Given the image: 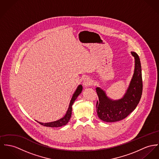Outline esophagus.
Returning a JSON list of instances; mask_svg holds the SVG:
<instances>
[{
	"mask_svg": "<svg viewBox=\"0 0 159 159\" xmlns=\"http://www.w3.org/2000/svg\"><path fill=\"white\" fill-rule=\"evenodd\" d=\"M91 84H92V81L89 77H86L84 79L83 85L85 87L89 86L91 85Z\"/></svg>",
	"mask_w": 159,
	"mask_h": 159,
	"instance_id": "1",
	"label": "esophagus"
}]
</instances>
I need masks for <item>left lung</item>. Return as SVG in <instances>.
<instances>
[{
	"instance_id": "obj_1",
	"label": "left lung",
	"mask_w": 159,
	"mask_h": 159,
	"mask_svg": "<svg viewBox=\"0 0 159 159\" xmlns=\"http://www.w3.org/2000/svg\"><path fill=\"white\" fill-rule=\"evenodd\" d=\"M131 53L134 57V71L123 97L119 100L111 99L103 89L96 88L98 98L96 103L98 116L104 122H114L126 118L135 109L142 97L143 82L141 63L138 54L133 51Z\"/></svg>"
}]
</instances>
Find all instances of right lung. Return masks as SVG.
Returning a JSON list of instances; mask_svg holds the SVG:
<instances>
[{
  "mask_svg": "<svg viewBox=\"0 0 159 159\" xmlns=\"http://www.w3.org/2000/svg\"><path fill=\"white\" fill-rule=\"evenodd\" d=\"M83 87L82 85H79L78 86V87L77 88L76 90L75 91L73 95V97L71 98V100L70 101V105H69V107L68 109L67 110L66 114L64 116V117H63L61 119L54 121V122H52L49 123H42L37 122L39 123H40L42 125H43L45 126H47V127H60L64 126L65 125H66L68 122H69L71 116V114H72V106L73 105L74 101L76 100L77 98L78 97V96L82 93Z\"/></svg>",
  "mask_w": 159,
  "mask_h": 159,
  "instance_id": "1",
  "label": "right lung"
}]
</instances>
